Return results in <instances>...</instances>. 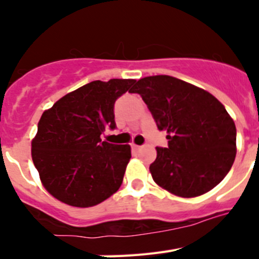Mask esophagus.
Instances as JSON below:
<instances>
[{
  "label": "esophagus",
  "instance_id": "obj_1",
  "mask_svg": "<svg viewBox=\"0 0 259 259\" xmlns=\"http://www.w3.org/2000/svg\"><path fill=\"white\" fill-rule=\"evenodd\" d=\"M132 149H134V150H140L141 146L136 145V144H132Z\"/></svg>",
  "mask_w": 259,
  "mask_h": 259
}]
</instances>
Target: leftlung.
I'll list each match as a JSON object with an SVG mask.
<instances>
[{
    "instance_id": "obj_1",
    "label": "left lung",
    "mask_w": 259,
    "mask_h": 259,
    "mask_svg": "<svg viewBox=\"0 0 259 259\" xmlns=\"http://www.w3.org/2000/svg\"><path fill=\"white\" fill-rule=\"evenodd\" d=\"M139 93L168 148H155L149 170L167 192L191 198L207 193L227 175L236 157V125L211 93L167 75L140 79Z\"/></svg>"
}]
</instances>
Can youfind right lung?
I'll return each mask as SVG.
<instances>
[{
    "label": "right lung",
    "instance_id": "obj_1",
    "mask_svg": "<svg viewBox=\"0 0 259 259\" xmlns=\"http://www.w3.org/2000/svg\"><path fill=\"white\" fill-rule=\"evenodd\" d=\"M135 79L96 80L59 98L45 110L32 139V161L44 188L61 202L91 207L122 185L131 146L101 140L115 128L114 104Z\"/></svg>",
    "mask_w": 259,
    "mask_h": 259
}]
</instances>
